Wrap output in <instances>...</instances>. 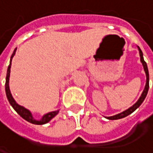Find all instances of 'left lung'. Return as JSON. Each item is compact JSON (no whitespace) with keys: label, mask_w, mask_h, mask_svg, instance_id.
<instances>
[{"label":"left lung","mask_w":153,"mask_h":153,"mask_svg":"<svg viewBox=\"0 0 153 153\" xmlns=\"http://www.w3.org/2000/svg\"><path fill=\"white\" fill-rule=\"evenodd\" d=\"M138 49H139V54H140V60H141V62H142V64H143V69H144V72H145V74H146V84H145V88H144V89H143V93H142V95H141L140 98L138 99L137 102L133 106H131L130 108H128V110L124 111H123V112H121V113H119V114L114 115V116L107 117V119H108V120H119V119H122V118H124V117H126V116L129 115L130 113H132L134 111H136L138 107L141 105V104L143 102L144 98L146 97V95H147V93H148V89H149V72H148L147 65H146L145 61L143 60V52H142V50L140 49V48H139V47H138Z\"/></svg>","instance_id":"8db88e82"}]
</instances>
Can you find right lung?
<instances>
[{"mask_svg": "<svg viewBox=\"0 0 153 153\" xmlns=\"http://www.w3.org/2000/svg\"><path fill=\"white\" fill-rule=\"evenodd\" d=\"M16 50V48L14 50V52H13V54H12V56H11V57H10V65H9V67H8V71H7L6 83H5V90H6L7 98H8V100H9L10 104L11 105V106L14 108V110H15L16 111V112H17V113H18V114H19V115H20L24 120H27V121H28V122H30V123L36 124V125H42V124H46V123H48V122L52 118H54V117L58 113V111H55L48 112V113L45 114V115L42 118V120H34V119H33V117L32 113H31L28 110H26L25 108H24L23 106L18 105L16 103V101L14 100V98L12 97V96H11V93H10V87H9V80H10V67H11V60H12V58H13V56H14V55H15Z\"/></svg>", "mask_w": 153, "mask_h": 153, "instance_id": "right-lung-1", "label": "right lung"}]
</instances>
